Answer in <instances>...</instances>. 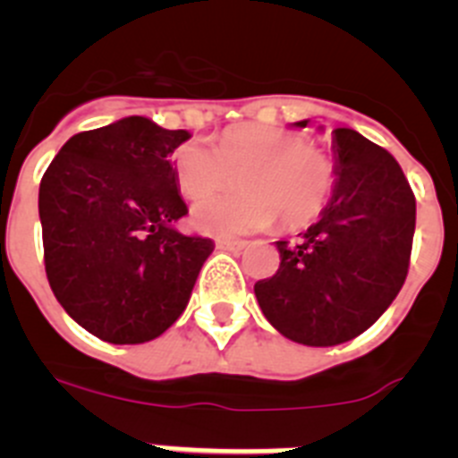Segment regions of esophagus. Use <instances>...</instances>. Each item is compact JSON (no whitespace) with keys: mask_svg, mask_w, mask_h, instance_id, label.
<instances>
[{"mask_svg":"<svg viewBox=\"0 0 458 458\" xmlns=\"http://www.w3.org/2000/svg\"><path fill=\"white\" fill-rule=\"evenodd\" d=\"M216 245L220 250H226V252H241V250L248 248V242L245 241H226V238H217Z\"/></svg>","mask_w":458,"mask_h":458,"instance_id":"34e87169","label":"esophagus"}]
</instances>
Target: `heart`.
<instances>
[{
	"label": "heart",
	"instance_id": "obj_1",
	"mask_svg": "<svg viewBox=\"0 0 458 458\" xmlns=\"http://www.w3.org/2000/svg\"><path fill=\"white\" fill-rule=\"evenodd\" d=\"M174 179L190 199L226 184L243 190L192 206V225L210 236L264 232L282 220L286 229L310 225L335 190V165L305 135L277 125L229 128L216 148L185 141L174 151Z\"/></svg>",
	"mask_w": 458,
	"mask_h": 458
}]
</instances>
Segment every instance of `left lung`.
Returning <instances> with one entry per match:
<instances>
[{
	"label": "left lung",
	"mask_w": 458,
	"mask_h": 458,
	"mask_svg": "<svg viewBox=\"0 0 458 458\" xmlns=\"http://www.w3.org/2000/svg\"><path fill=\"white\" fill-rule=\"evenodd\" d=\"M333 151L321 217L295 242L277 241V273L254 284L270 326L305 346L349 342L378 321L406 282L415 233V194L394 157L351 128H335Z\"/></svg>",
	"instance_id": "1"
}]
</instances>
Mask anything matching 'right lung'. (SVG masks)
I'll use <instances>...</instances> for the list:
<instances>
[{
    "label": "right lung",
    "instance_id": "obj_1",
    "mask_svg": "<svg viewBox=\"0 0 458 458\" xmlns=\"http://www.w3.org/2000/svg\"><path fill=\"white\" fill-rule=\"evenodd\" d=\"M188 131L147 116L78 132L38 190L46 273L68 317L109 344H144L183 314L213 241L185 236L172 153Z\"/></svg>",
    "mask_w": 458,
    "mask_h": 458
}]
</instances>
